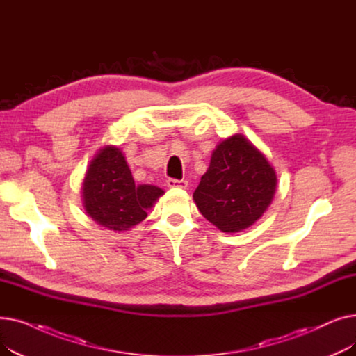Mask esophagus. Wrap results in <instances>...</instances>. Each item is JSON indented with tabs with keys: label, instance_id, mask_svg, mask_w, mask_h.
Wrapping results in <instances>:
<instances>
[{
	"label": "esophagus",
	"instance_id": "obj_1",
	"mask_svg": "<svg viewBox=\"0 0 356 356\" xmlns=\"http://www.w3.org/2000/svg\"><path fill=\"white\" fill-rule=\"evenodd\" d=\"M167 186L170 189H186L188 188V180H176V179H168Z\"/></svg>",
	"mask_w": 356,
	"mask_h": 356
}]
</instances>
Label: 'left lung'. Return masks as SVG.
<instances>
[{"label": "left lung", "instance_id": "1", "mask_svg": "<svg viewBox=\"0 0 356 356\" xmlns=\"http://www.w3.org/2000/svg\"><path fill=\"white\" fill-rule=\"evenodd\" d=\"M277 176L251 141L235 134L216 145L193 199L200 213L227 234L250 228L270 207Z\"/></svg>", "mask_w": 356, "mask_h": 356}]
</instances>
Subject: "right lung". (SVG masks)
<instances>
[{
  "mask_svg": "<svg viewBox=\"0 0 356 356\" xmlns=\"http://www.w3.org/2000/svg\"><path fill=\"white\" fill-rule=\"evenodd\" d=\"M164 193L153 184H136L121 149L101 148L90 161L82 184L86 213L98 225L121 232L147 218V209Z\"/></svg>",
  "mask_w": 356,
  "mask_h": 356,
  "instance_id": "right-lung-1",
  "label": "right lung"
}]
</instances>
